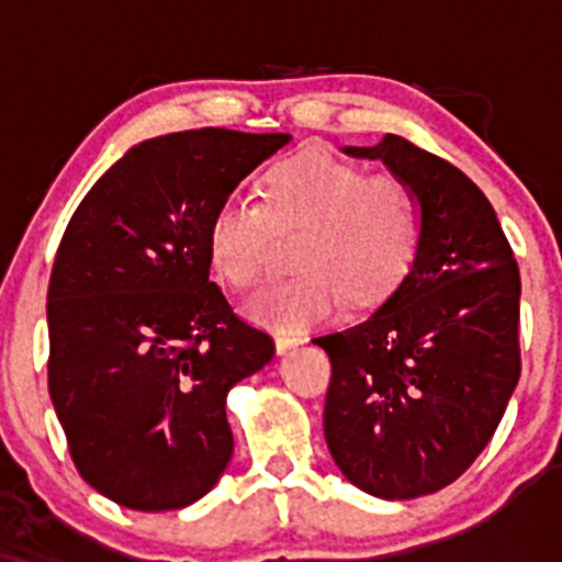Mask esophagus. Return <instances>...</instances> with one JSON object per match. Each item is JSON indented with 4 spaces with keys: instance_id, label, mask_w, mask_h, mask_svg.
<instances>
[{
    "instance_id": "esophagus-1",
    "label": "esophagus",
    "mask_w": 562,
    "mask_h": 562,
    "mask_svg": "<svg viewBox=\"0 0 562 562\" xmlns=\"http://www.w3.org/2000/svg\"><path fill=\"white\" fill-rule=\"evenodd\" d=\"M301 344H303V338H301V335H295V333H277L274 335L277 353H285V351H290V348H295Z\"/></svg>"
}]
</instances>
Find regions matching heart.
<instances>
[{"label":"heart","instance_id":"heart-1","mask_svg":"<svg viewBox=\"0 0 562 562\" xmlns=\"http://www.w3.org/2000/svg\"><path fill=\"white\" fill-rule=\"evenodd\" d=\"M303 227L295 245L301 274L267 285L245 314L269 330L295 333L327 319L346 299L372 301L409 272L420 245V209L393 173H370L357 160L303 150L261 177V205L248 198L218 203L209 224L211 267L248 290L269 263L272 229Z\"/></svg>","mask_w":562,"mask_h":562}]
</instances>
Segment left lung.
I'll return each mask as SVG.
<instances>
[{
    "label": "left lung",
    "mask_w": 562,
    "mask_h": 562,
    "mask_svg": "<svg viewBox=\"0 0 562 562\" xmlns=\"http://www.w3.org/2000/svg\"><path fill=\"white\" fill-rule=\"evenodd\" d=\"M340 150L406 182L420 245L375 312L312 340L333 364L325 441L357 488L415 499L473 465L518 385V263L492 203L457 166L396 134Z\"/></svg>",
    "instance_id": "obj_1"
}]
</instances>
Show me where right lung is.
<instances>
[{"label":"right lung","mask_w":562,"mask_h":562,"mask_svg":"<svg viewBox=\"0 0 562 562\" xmlns=\"http://www.w3.org/2000/svg\"><path fill=\"white\" fill-rule=\"evenodd\" d=\"M290 134L190 128L97 179L47 293L49 396L81 479L128 509L198 502L229 465L227 393L274 357L209 280V224Z\"/></svg>","instance_id":"add662e5"}]
</instances>
